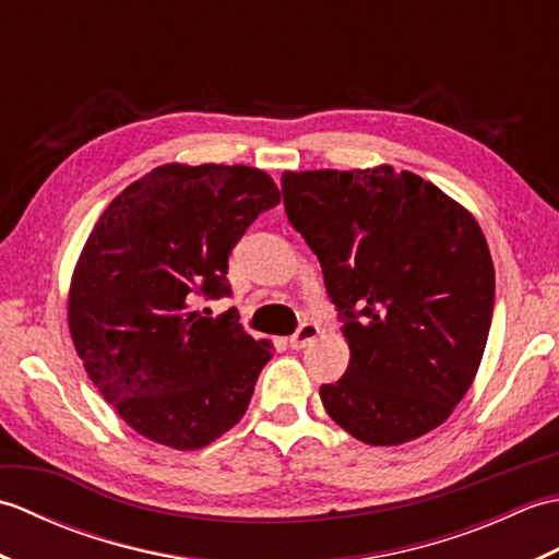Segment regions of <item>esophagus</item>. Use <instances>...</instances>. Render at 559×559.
<instances>
[{
	"label": "esophagus",
	"instance_id": "1",
	"mask_svg": "<svg viewBox=\"0 0 559 559\" xmlns=\"http://www.w3.org/2000/svg\"><path fill=\"white\" fill-rule=\"evenodd\" d=\"M319 334H322V329H319V324L305 322V324L290 336V348H295V350L307 348V346H310V343H314V341L319 338Z\"/></svg>",
	"mask_w": 559,
	"mask_h": 559
}]
</instances>
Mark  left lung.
Instances as JSON below:
<instances>
[{
  "label": "left lung",
  "mask_w": 559,
  "mask_h": 559,
  "mask_svg": "<svg viewBox=\"0 0 559 559\" xmlns=\"http://www.w3.org/2000/svg\"><path fill=\"white\" fill-rule=\"evenodd\" d=\"M288 221L322 264L350 362L319 396L372 447L442 425L488 343L495 266L478 221L442 189L391 165L283 173Z\"/></svg>",
  "instance_id": "obj_1"
}]
</instances>
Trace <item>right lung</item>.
I'll return each mask as SVG.
<instances>
[{"label": "right lung", "mask_w": 559, "mask_h": 559, "mask_svg": "<svg viewBox=\"0 0 559 559\" xmlns=\"http://www.w3.org/2000/svg\"><path fill=\"white\" fill-rule=\"evenodd\" d=\"M281 201L249 165L153 168L103 211L69 286V334L91 382L151 442L201 449L242 420L271 343L199 312L230 295L228 257Z\"/></svg>", "instance_id": "add662e5"}]
</instances>
